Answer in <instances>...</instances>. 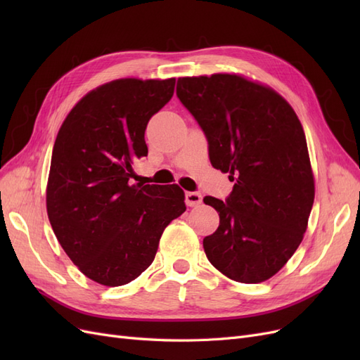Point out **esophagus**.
<instances>
[{"label":"esophagus","mask_w":360,"mask_h":360,"mask_svg":"<svg viewBox=\"0 0 360 360\" xmlns=\"http://www.w3.org/2000/svg\"><path fill=\"white\" fill-rule=\"evenodd\" d=\"M184 201L189 207L200 205L202 202V195L200 192H186L184 193Z\"/></svg>","instance_id":"1"}]
</instances>
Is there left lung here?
I'll return each mask as SVG.
<instances>
[{"mask_svg":"<svg viewBox=\"0 0 360 360\" xmlns=\"http://www.w3.org/2000/svg\"><path fill=\"white\" fill-rule=\"evenodd\" d=\"M177 97L202 129L212 165L236 181L225 201L204 198L219 213L205 255L233 281L263 282L296 252L314 204L299 118L276 91L238 75L179 78Z\"/></svg>","mask_w":360,"mask_h":360,"instance_id":"1","label":"left lung"}]
</instances>
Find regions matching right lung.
<instances>
[{
    "instance_id": "right-lung-1",
    "label": "right lung",
    "mask_w": 360,
    "mask_h": 360,
    "mask_svg": "<svg viewBox=\"0 0 360 360\" xmlns=\"http://www.w3.org/2000/svg\"><path fill=\"white\" fill-rule=\"evenodd\" d=\"M176 79H117L90 91L64 120L52 150L48 217L64 252L106 287L129 284L153 263L160 236L184 210L177 184H132L147 156L148 120Z\"/></svg>"
}]
</instances>
